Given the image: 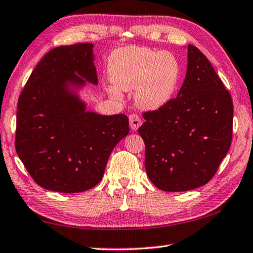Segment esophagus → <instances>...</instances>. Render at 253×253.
<instances>
[{
    "mask_svg": "<svg viewBox=\"0 0 253 253\" xmlns=\"http://www.w3.org/2000/svg\"><path fill=\"white\" fill-rule=\"evenodd\" d=\"M129 124L132 130H137L139 128V126L142 125V119L136 114H131L129 116Z\"/></svg>",
    "mask_w": 253,
    "mask_h": 253,
    "instance_id": "1",
    "label": "esophagus"
}]
</instances>
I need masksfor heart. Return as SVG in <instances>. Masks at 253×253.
I'll list each match as a JSON object with an SVG mask.
<instances>
[{
    "label": "heart",
    "mask_w": 253,
    "mask_h": 253,
    "mask_svg": "<svg viewBox=\"0 0 253 253\" xmlns=\"http://www.w3.org/2000/svg\"><path fill=\"white\" fill-rule=\"evenodd\" d=\"M109 78L115 85L109 93L121 97V91H135L138 108L157 110L168 105L176 91L181 68L177 59L166 51L144 46H126L111 54Z\"/></svg>",
    "instance_id": "obj_1"
}]
</instances>
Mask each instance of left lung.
Here are the masks:
<instances>
[{"label": "left lung", "mask_w": 253, "mask_h": 253, "mask_svg": "<svg viewBox=\"0 0 253 253\" xmlns=\"http://www.w3.org/2000/svg\"><path fill=\"white\" fill-rule=\"evenodd\" d=\"M143 117L138 132L145 143V169L154 185L184 192L211 181L230 149L233 104L196 46L187 45L186 76L177 97Z\"/></svg>", "instance_id": "obj_1"}]
</instances>
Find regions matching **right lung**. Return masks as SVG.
<instances>
[{"instance_id": "add662e5", "label": "right lung", "mask_w": 253, "mask_h": 253, "mask_svg": "<svg viewBox=\"0 0 253 253\" xmlns=\"http://www.w3.org/2000/svg\"><path fill=\"white\" fill-rule=\"evenodd\" d=\"M93 44L49 51L21 92L15 149L38 185L61 193L90 190L101 181L115 146L129 132L126 115L88 111L78 90L98 84Z\"/></svg>"}]
</instances>
